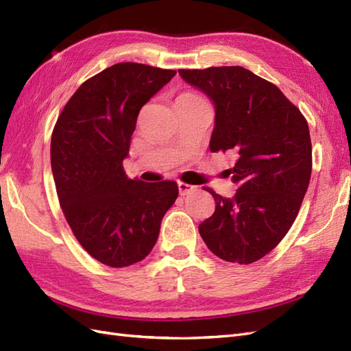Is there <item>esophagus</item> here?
<instances>
[{
	"label": "esophagus",
	"instance_id": "obj_1",
	"mask_svg": "<svg viewBox=\"0 0 351 351\" xmlns=\"http://www.w3.org/2000/svg\"><path fill=\"white\" fill-rule=\"evenodd\" d=\"M177 186H178V192H180V195H182V196H186L189 193L195 192V189H196L195 186H190V184L183 183V182H178Z\"/></svg>",
	"mask_w": 351,
	"mask_h": 351
}]
</instances>
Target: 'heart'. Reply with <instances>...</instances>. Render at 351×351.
<instances>
[{
    "label": "heart",
    "mask_w": 351,
    "mask_h": 351,
    "mask_svg": "<svg viewBox=\"0 0 351 351\" xmlns=\"http://www.w3.org/2000/svg\"><path fill=\"white\" fill-rule=\"evenodd\" d=\"M177 101H202V98L199 97V95L193 93V92H184L180 95V97L177 98Z\"/></svg>",
    "instance_id": "heart-1"
}]
</instances>
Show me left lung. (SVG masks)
<instances>
[{"label": "left lung", "instance_id": "8db88e82", "mask_svg": "<svg viewBox=\"0 0 351 351\" xmlns=\"http://www.w3.org/2000/svg\"><path fill=\"white\" fill-rule=\"evenodd\" d=\"M180 76L215 104L212 152L232 151L227 169L237 193L215 199L214 215L199 226L208 249L227 262L262 259L285 237L299 214L312 174L309 125L275 86L240 66L180 69Z\"/></svg>", "mask_w": 351, "mask_h": 351}]
</instances>
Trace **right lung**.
<instances>
[{
	"instance_id": "right-lung-1",
	"label": "right lung",
	"mask_w": 351,
	"mask_h": 351,
	"mask_svg": "<svg viewBox=\"0 0 351 351\" xmlns=\"http://www.w3.org/2000/svg\"><path fill=\"white\" fill-rule=\"evenodd\" d=\"M176 70L119 62L83 82L58 115L51 168L60 206L80 246L112 268L151 253L178 187L143 183L123 168L141 108Z\"/></svg>"
}]
</instances>
